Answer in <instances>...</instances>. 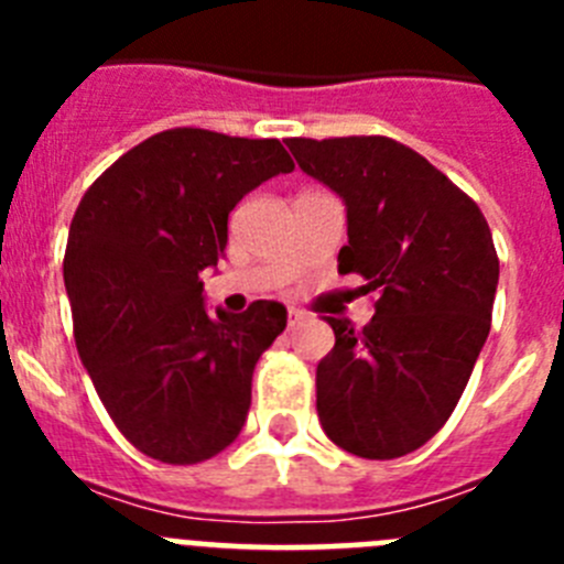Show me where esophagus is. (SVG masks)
I'll return each instance as SVG.
<instances>
[{"instance_id": "34e87169", "label": "esophagus", "mask_w": 564, "mask_h": 564, "mask_svg": "<svg viewBox=\"0 0 564 564\" xmlns=\"http://www.w3.org/2000/svg\"><path fill=\"white\" fill-rule=\"evenodd\" d=\"M302 318H305V313L302 311H296V307H291V311H288V325H299V322H302Z\"/></svg>"}]
</instances>
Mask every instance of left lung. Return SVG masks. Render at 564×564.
Wrapping results in <instances>:
<instances>
[{"label":"left lung","mask_w":564,"mask_h":564,"mask_svg":"<svg viewBox=\"0 0 564 564\" xmlns=\"http://www.w3.org/2000/svg\"><path fill=\"white\" fill-rule=\"evenodd\" d=\"M285 143L347 208L338 273L378 296L364 330L327 316L336 344L316 367L318 421L367 460L410 455L449 421L491 330L495 239L468 194L392 138Z\"/></svg>","instance_id":"obj_1"}]
</instances>
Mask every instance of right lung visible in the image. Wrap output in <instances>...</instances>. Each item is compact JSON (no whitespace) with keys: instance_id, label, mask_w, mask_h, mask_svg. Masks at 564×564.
Returning <instances> with one entry per match:
<instances>
[{"instance_id":"add662e5","label":"right lung","mask_w":564,"mask_h":564,"mask_svg":"<svg viewBox=\"0 0 564 564\" xmlns=\"http://www.w3.org/2000/svg\"><path fill=\"white\" fill-rule=\"evenodd\" d=\"M293 172L276 138L166 129L98 177L69 223L64 253L76 344L98 398L134 449L188 466L237 441L259 356L288 311H206L200 273L228 246V214Z\"/></svg>"}]
</instances>
